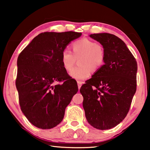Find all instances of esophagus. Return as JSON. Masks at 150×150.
<instances>
[{"label": "esophagus", "mask_w": 150, "mask_h": 150, "mask_svg": "<svg viewBox=\"0 0 150 150\" xmlns=\"http://www.w3.org/2000/svg\"><path fill=\"white\" fill-rule=\"evenodd\" d=\"M77 83H78V87H79V89L80 90V89H81V87L82 86V83H81V82H80V81H78Z\"/></svg>", "instance_id": "obj_1"}]
</instances>
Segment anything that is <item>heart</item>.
<instances>
[{
  "label": "heart",
  "mask_w": 150,
  "mask_h": 150,
  "mask_svg": "<svg viewBox=\"0 0 150 150\" xmlns=\"http://www.w3.org/2000/svg\"><path fill=\"white\" fill-rule=\"evenodd\" d=\"M71 52L67 49L63 50L61 61L63 67L70 71L79 59V67L74 69L69 75L77 81H85L90 76L91 70L96 71L104 65L105 51L101 44L88 38L76 40L71 45Z\"/></svg>",
  "instance_id": "heart-1"
}]
</instances>
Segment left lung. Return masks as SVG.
<instances>
[{
  "label": "left lung",
  "mask_w": 150,
  "mask_h": 150,
  "mask_svg": "<svg viewBox=\"0 0 150 150\" xmlns=\"http://www.w3.org/2000/svg\"><path fill=\"white\" fill-rule=\"evenodd\" d=\"M105 51L104 64L82 86L86 119L93 128L108 130L128 114L137 90V63L126 45L112 34H91Z\"/></svg>",
  "instance_id": "left-lung-1"
}]
</instances>
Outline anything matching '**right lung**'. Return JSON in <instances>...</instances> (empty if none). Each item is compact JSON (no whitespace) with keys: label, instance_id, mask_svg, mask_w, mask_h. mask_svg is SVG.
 <instances>
[{"label":"right lung","instance_id":"right-lung-1","mask_svg":"<svg viewBox=\"0 0 150 150\" xmlns=\"http://www.w3.org/2000/svg\"><path fill=\"white\" fill-rule=\"evenodd\" d=\"M81 33L39 34L18 57L16 85L21 110L39 128L50 129L62 122L78 86L63 68L61 56ZM62 81L61 84L57 82Z\"/></svg>","mask_w":150,"mask_h":150}]
</instances>
